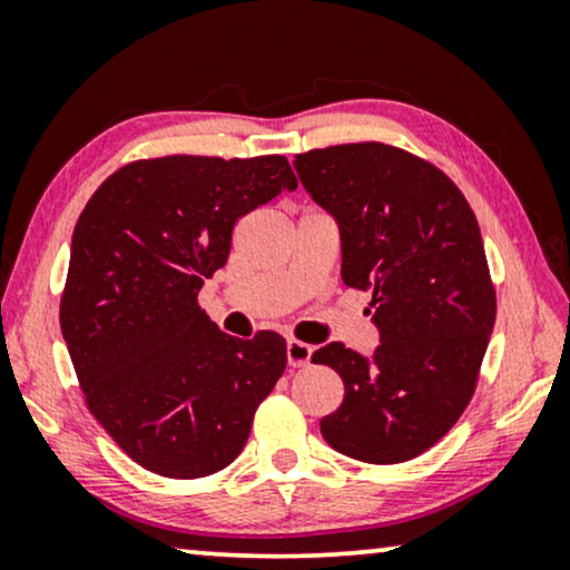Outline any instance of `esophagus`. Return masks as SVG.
I'll list each match as a JSON object with an SVG mask.
<instances>
[{
    "mask_svg": "<svg viewBox=\"0 0 570 570\" xmlns=\"http://www.w3.org/2000/svg\"><path fill=\"white\" fill-rule=\"evenodd\" d=\"M311 350L306 342H298V340H291L287 342V363L293 365V368H301V365H308L311 361Z\"/></svg>",
    "mask_w": 570,
    "mask_h": 570,
    "instance_id": "34e87169",
    "label": "esophagus"
}]
</instances>
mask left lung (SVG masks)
I'll list each match as a JSON object with an SVG mask.
<instances>
[{"label":"left lung","mask_w":570,"mask_h":570,"mask_svg":"<svg viewBox=\"0 0 570 570\" xmlns=\"http://www.w3.org/2000/svg\"><path fill=\"white\" fill-rule=\"evenodd\" d=\"M301 184L340 225L342 283L371 293V357L330 342L345 400L322 417L340 454L400 464L439 443L470 404L495 324L480 225L451 178L384 142L295 155Z\"/></svg>","instance_id":"obj_1"}]
</instances>
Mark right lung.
Listing matches in <instances>:
<instances>
[{
  "label": "right lung",
  "mask_w": 570,
  "mask_h": 570,
  "mask_svg": "<svg viewBox=\"0 0 570 570\" xmlns=\"http://www.w3.org/2000/svg\"><path fill=\"white\" fill-rule=\"evenodd\" d=\"M295 186L283 155H168L119 168L85 205L61 334L90 412L145 470L207 478L244 451L287 345L220 332L197 295L228 262L238 217Z\"/></svg>",
  "instance_id": "obj_1"
}]
</instances>
